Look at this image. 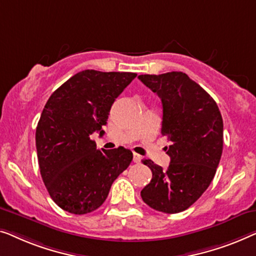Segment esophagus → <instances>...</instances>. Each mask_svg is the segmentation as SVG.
<instances>
[{"label": "esophagus", "instance_id": "esophagus-1", "mask_svg": "<svg viewBox=\"0 0 256 256\" xmlns=\"http://www.w3.org/2000/svg\"><path fill=\"white\" fill-rule=\"evenodd\" d=\"M140 161H142V156H140L139 154H136V153L133 154V162H136V164H139Z\"/></svg>", "mask_w": 256, "mask_h": 256}]
</instances>
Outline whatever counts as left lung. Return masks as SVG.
Wrapping results in <instances>:
<instances>
[{
    "instance_id": "obj_1",
    "label": "left lung",
    "mask_w": 256,
    "mask_h": 256,
    "mask_svg": "<svg viewBox=\"0 0 256 256\" xmlns=\"http://www.w3.org/2000/svg\"><path fill=\"white\" fill-rule=\"evenodd\" d=\"M162 102L161 133L170 145L167 169L142 160L152 180L142 190V200L164 214L184 211L200 198L214 178L222 153V118L217 103L182 72L139 75Z\"/></svg>"
}]
</instances>
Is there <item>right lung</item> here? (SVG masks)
Returning a JSON list of instances; mask_svg holds the SVG:
<instances>
[{
  "instance_id": "obj_1",
  "label": "right lung",
  "mask_w": 256,
  "mask_h": 256,
  "mask_svg": "<svg viewBox=\"0 0 256 256\" xmlns=\"http://www.w3.org/2000/svg\"><path fill=\"white\" fill-rule=\"evenodd\" d=\"M136 73L78 72L52 94L36 130L39 169L58 206L74 214L95 211L114 180L131 164L130 150H97L94 132L103 125L114 100Z\"/></svg>"
}]
</instances>
